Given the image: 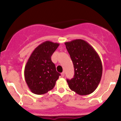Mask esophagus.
I'll use <instances>...</instances> for the list:
<instances>
[{
  "mask_svg": "<svg viewBox=\"0 0 121 121\" xmlns=\"http://www.w3.org/2000/svg\"><path fill=\"white\" fill-rule=\"evenodd\" d=\"M64 76H65V72H63L62 73H61V76L63 77H64Z\"/></svg>",
  "mask_w": 121,
  "mask_h": 121,
  "instance_id": "obj_1",
  "label": "esophagus"
}]
</instances>
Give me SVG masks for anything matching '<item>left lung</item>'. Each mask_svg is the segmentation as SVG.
<instances>
[{"instance_id":"1","label":"left lung","mask_w":121,"mask_h":121,"mask_svg":"<svg viewBox=\"0 0 121 121\" xmlns=\"http://www.w3.org/2000/svg\"><path fill=\"white\" fill-rule=\"evenodd\" d=\"M65 44L74 68V77L66 80L69 88L80 95L91 94L102 77V65L99 55L84 40H74Z\"/></svg>"}]
</instances>
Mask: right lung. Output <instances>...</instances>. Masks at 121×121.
I'll return each instance as SVG.
<instances>
[{
  "label": "right lung",
  "mask_w": 121,
  "mask_h": 121,
  "mask_svg": "<svg viewBox=\"0 0 121 121\" xmlns=\"http://www.w3.org/2000/svg\"><path fill=\"white\" fill-rule=\"evenodd\" d=\"M60 44L46 41L32 53L24 68V77L33 93L44 94L52 90L60 74L56 71L51 56Z\"/></svg>",
  "instance_id": "right-lung-1"
}]
</instances>
